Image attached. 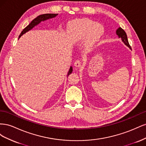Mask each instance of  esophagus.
<instances>
[{"instance_id":"34e87169","label":"esophagus","mask_w":146,"mask_h":146,"mask_svg":"<svg viewBox=\"0 0 146 146\" xmlns=\"http://www.w3.org/2000/svg\"><path fill=\"white\" fill-rule=\"evenodd\" d=\"M81 65H82V62H81L80 60H77L76 61H75V63H74V66H76V67L79 68V67H80Z\"/></svg>"}]
</instances>
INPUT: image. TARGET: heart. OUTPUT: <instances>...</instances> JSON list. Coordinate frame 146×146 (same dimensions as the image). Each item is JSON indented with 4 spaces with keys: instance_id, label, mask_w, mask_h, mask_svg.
Returning <instances> with one entry per match:
<instances>
[{
    "instance_id": "obj_1",
    "label": "heart",
    "mask_w": 146,
    "mask_h": 146,
    "mask_svg": "<svg viewBox=\"0 0 146 146\" xmlns=\"http://www.w3.org/2000/svg\"><path fill=\"white\" fill-rule=\"evenodd\" d=\"M69 29L78 39L87 37L86 46L89 48L93 47L104 33L103 25L89 19H81L72 22L69 25Z\"/></svg>"
}]
</instances>
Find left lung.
<instances>
[{
	"label": "left lung",
	"instance_id": "obj_1",
	"mask_svg": "<svg viewBox=\"0 0 146 146\" xmlns=\"http://www.w3.org/2000/svg\"><path fill=\"white\" fill-rule=\"evenodd\" d=\"M116 34H117V36H119V38H121L123 42L127 46H128L130 48H131V47L129 44V41H128L127 36V34H126L125 31L123 30L121 27H119L116 30Z\"/></svg>",
	"mask_w": 146,
	"mask_h": 146
}]
</instances>
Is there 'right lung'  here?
Wrapping results in <instances>:
<instances>
[{
	"instance_id": "right-lung-1",
	"label": "right lung",
	"mask_w": 146,
	"mask_h": 146,
	"mask_svg": "<svg viewBox=\"0 0 146 146\" xmlns=\"http://www.w3.org/2000/svg\"><path fill=\"white\" fill-rule=\"evenodd\" d=\"M57 15H58V14H52V13L50 14V13H49V14H44V15L38 16V17H36V18L34 19L32 22H31V23L27 26V27H26L23 31H22V32L21 33L19 38H20L22 35H23L26 32H29V31L31 29H32L35 27V26H36L38 24H39L41 21H46L48 19L53 18V17H56ZM72 72V68L70 67L69 69V72H68V76H69V75L70 74H71Z\"/></svg>"
}]
</instances>
